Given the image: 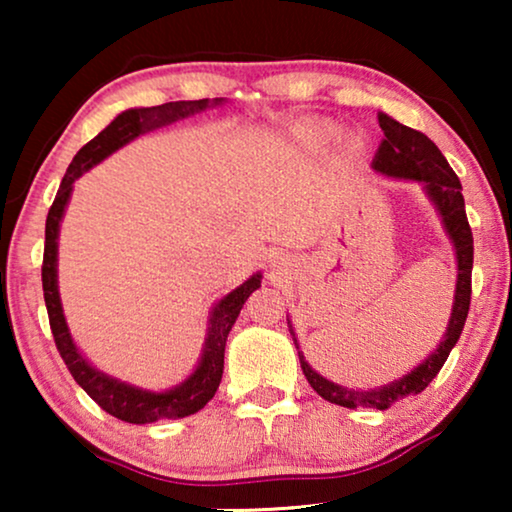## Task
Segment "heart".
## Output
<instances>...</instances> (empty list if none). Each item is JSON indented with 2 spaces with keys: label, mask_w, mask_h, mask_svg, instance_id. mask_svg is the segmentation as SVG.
I'll use <instances>...</instances> for the list:
<instances>
[{
  "label": "heart",
  "mask_w": 512,
  "mask_h": 512,
  "mask_svg": "<svg viewBox=\"0 0 512 512\" xmlns=\"http://www.w3.org/2000/svg\"><path fill=\"white\" fill-rule=\"evenodd\" d=\"M331 137H333V128L328 123H324V125H317V128L307 130L305 142L312 146H319V144H326Z\"/></svg>",
  "instance_id": "1"
}]
</instances>
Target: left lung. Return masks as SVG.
Listing matches in <instances>:
<instances>
[{"mask_svg": "<svg viewBox=\"0 0 512 512\" xmlns=\"http://www.w3.org/2000/svg\"><path fill=\"white\" fill-rule=\"evenodd\" d=\"M380 128L384 132V139L373 158V170L382 177L389 179H408L419 181L424 186L426 198L433 202L436 212L440 214L443 228L447 237H450L454 256H457V289H454V303L452 314L447 321V331L438 347L426 356V359L410 370L408 375L398 377V380L382 384L377 389H347L340 387L326 377H321L310 363L305 361L303 352H300L296 333L289 321V331L293 335V345L298 349L300 368L310 382V387L328 403L342 405V408H377L387 410L396 401L405 396H415L419 391L429 387V382L440 373L443 363L450 356L452 347L457 345L461 331H464L468 305H471V270H473V233L466 219L464 195H461L459 177L447 163L443 153L436 144L431 142L424 132L412 130L408 125L398 123L396 118L387 114H377Z\"/></svg>", "mask_w": 512, "mask_h": 512, "instance_id": "left-lung-1", "label": "left lung"}]
</instances>
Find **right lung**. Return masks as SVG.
Listing matches in <instances>:
<instances>
[{"instance_id": "right-lung-1", "label": "right lung", "mask_w": 512, "mask_h": 512, "mask_svg": "<svg viewBox=\"0 0 512 512\" xmlns=\"http://www.w3.org/2000/svg\"><path fill=\"white\" fill-rule=\"evenodd\" d=\"M226 97H214V100H184V102H165L158 107H135L125 109L104 128L100 135L90 139L83 149L76 153L72 163L67 167V174L62 177L51 209L46 216V244H44V265H41V284H44V300L48 310V321H51V331L55 338V347L69 368V373L76 384L100 405L104 412L114 415L116 419L128 424H151L158 419H179L195 415V412L205 408L212 401L216 389L221 384L223 375V354H226V340L230 328H233L237 314L247 298L261 286L263 275L254 272L247 282H242L228 296H223L219 303L212 307L207 321V338L202 347L200 361L191 375L177 387L165 391H149L135 384L121 382L102 370H97L69 333L65 310H62L60 289H58V237L60 223L65 216L67 202L72 198L74 181L86 174L90 167L102 163L111 153L130 144L132 139L146 132L165 128L177 121H184L188 116L202 114L207 109H219L226 104Z\"/></svg>"}]
</instances>
